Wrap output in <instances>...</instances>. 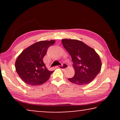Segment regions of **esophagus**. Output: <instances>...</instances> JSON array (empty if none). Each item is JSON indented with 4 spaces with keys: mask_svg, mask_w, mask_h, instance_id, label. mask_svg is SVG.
I'll return each mask as SVG.
<instances>
[{
    "mask_svg": "<svg viewBox=\"0 0 120 120\" xmlns=\"http://www.w3.org/2000/svg\"><path fill=\"white\" fill-rule=\"evenodd\" d=\"M58 68L60 69H65L68 68V65L65 64H63V65H59L58 66Z\"/></svg>",
    "mask_w": 120,
    "mask_h": 120,
    "instance_id": "1",
    "label": "esophagus"
}]
</instances>
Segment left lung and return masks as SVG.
I'll return each instance as SVG.
<instances>
[{
  "instance_id": "1",
  "label": "left lung",
  "mask_w": 120,
  "mask_h": 120,
  "mask_svg": "<svg viewBox=\"0 0 120 120\" xmlns=\"http://www.w3.org/2000/svg\"><path fill=\"white\" fill-rule=\"evenodd\" d=\"M62 42L74 63L75 75L68 79L69 81L78 85L88 84L92 81L101 68V60L96 51L75 39H62Z\"/></svg>"
}]
</instances>
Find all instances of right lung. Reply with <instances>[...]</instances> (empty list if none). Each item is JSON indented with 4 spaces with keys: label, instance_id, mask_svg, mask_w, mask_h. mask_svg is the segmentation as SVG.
<instances>
[{
    "label": "right lung",
    "instance_id": "right-lung-1",
    "mask_svg": "<svg viewBox=\"0 0 120 120\" xmlns=\"http://www.w3.org/2000/svg\"><path fill=\"white\" fill-rule=\"evenodd\" d=\"M55 40L35 42L21 52L15 62L16 72L24 82L32 86L46 82L53 71H49L44 63L47 49L55 43Z\"/></svg>",
    "mask_w": 120,
    "mask_h": 120
}]
</instances>
